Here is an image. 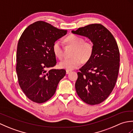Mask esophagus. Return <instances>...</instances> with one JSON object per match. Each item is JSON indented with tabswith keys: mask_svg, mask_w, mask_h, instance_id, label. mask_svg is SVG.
<instances>
[{
	"mask_svg": "<svg viewBox=\"0 0 133 133\" xmlns=\"http://www.w3.org/2000/svg\"><path fill=\"white\" fill-rule=\"evenodd\" d=\"M70 72H71V71H70V70H66V74H69Z\"/></svg>",
	"mask_w": 133,
	"mask_h": 133,
	"instance_id": "esophagus-1",
	"label": "esophagus"
}]
</instances>
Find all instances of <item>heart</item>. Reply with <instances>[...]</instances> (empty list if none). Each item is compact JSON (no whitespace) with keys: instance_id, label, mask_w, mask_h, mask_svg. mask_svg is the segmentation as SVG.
I'll use <instances>...</instances> for the list:
<instances>
[{"instance_id":"1","label":"heart","mask_w":133,"mask_h":133,"mask_svg":"<svg viewBox=\"0 0 133 133\" xmlns=\"http://www.w3.org/2000/svg\"><path fill=\"white\" fill-rule=\"evenodd\" d=\"M67 43L75 47L72 54L73 57L66 58L60 62L61 68L71 70L77 68L83 62L88 61L91 58L93 52L92 44L79 36L71 35L66 38ZM53 52L56 57L62 59L63 55V44L61 41H56L52 46Z\"/></svg>"}]
</instances>
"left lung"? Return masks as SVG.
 <instances>
[{
    "label": "left lung",
    "mask_w": 133,
    "mask_h": 133,
    "mask_svg": "<svg viewBox=\"0 0 133 133\" xmlns=\"http://www.w3.org/2000/svg\"><path fill=\"white\" fill-rule=\"evenodd\" d=\"M71 32L87 38L93 44L91 58L78 72L76 91L87 104L101 103L111 94L118 78L120 58L116 41L101 24L87 25Z\"/></svg>",
    "instance_id": "8db88e82"
}]
</instances>
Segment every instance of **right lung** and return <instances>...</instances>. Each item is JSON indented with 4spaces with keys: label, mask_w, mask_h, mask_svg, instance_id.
<instances>
[{
    "label": "right lung",
    "mask_w": 133,
    "mask_h": 133,
    "mask_svg": "<svg viewBox=\"0 0 133 133\" xmlns=\"http://www.w3.org/2000/svg\"><path fill=\"white\" fill-rule=\"evenodd\" d=\"M66 34L67 30L38 21L28 26L19 39L16 68L19 84L34 102L42 103L50 99L66 75L64 69L47 70L56 63L53 44Z\"/></svg>",
    "instance_id": "right-lung-1"
}]
</instances>
